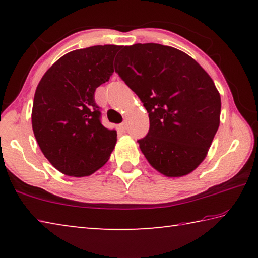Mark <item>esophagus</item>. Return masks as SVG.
Masks as SVG:
<instances>
[{"label": "esophagus", "instance_id": "34e87169", "mask_svg": "<svg viewBox=\"0 0 258 258\" xmlns=\"http://www.w3.org/2000/svg\"><path fill=\"white\" fill-rule=\"evenodd\" d=\"M126 127H127V126H126V123H121V124L118 126V128H119L120 131H125Z\"/></svg>", "mask_w": 258, "mask_h": 258}]
</instances>
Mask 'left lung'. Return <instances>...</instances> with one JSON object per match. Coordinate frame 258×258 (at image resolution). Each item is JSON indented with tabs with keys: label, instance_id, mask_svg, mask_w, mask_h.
Masks as SVG:
<instances>
[{
	"label": "left lung",
	"instance_id": "left-lung-1",
	"mask_svg": "<svg viewBox=\"0 0 258 258\" xmlns=\"http://www.w3.org/2000/svg\"><path fill=\"white\" fill-rule=\"evenodd\" d=\"M115 72L149 112L150 128L138 143L152 167L181 177L203 163L220 126L221 95L190 55L156 43L124 46Z\"/></svg>",
	"mask_w": 258,
	"mask_h": 258
}]
</instances>
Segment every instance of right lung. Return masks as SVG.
Returning <instances> with one entry per match:
<instances>
[{"mask_svg":"<svg viewBox=\"0 0 258 258\" xmlns=\"http://www.w3.org/2000/svg\"><path fill=\"white\" fill-rule=\"evenodd\" d=\"M119 45H95L61 56L41 78L34 95L32 126L43 155L64 175L89 176L107 163L116 130L100 121L95 89L113 73Z\"/></svg>","mask_w":258,"mask_h":258,"instance_id":"obj_1","label":"right lung"}]
</instances>
